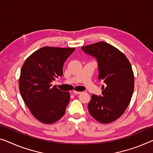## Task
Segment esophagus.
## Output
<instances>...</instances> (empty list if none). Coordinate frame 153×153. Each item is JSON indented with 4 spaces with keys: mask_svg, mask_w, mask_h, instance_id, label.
I'll list each match as a JSON object with an SVG mask.
<instances>
[{
    "mask_svg": "<svg viewBox=\"0 0 153 153\" xmlns=\"http://www.w3.org/2000/svg\"><path fill=\"white\" fill-rule=\"evenodd\" d=\"M82 92L81 91H74V94H76V95H78V94H80Z\"/></svg>",
    "mask_w": 153,
    "mask_h": 153,
    "instance_id": "34e87169",
    "label": "esophagus"
}]
</instances>
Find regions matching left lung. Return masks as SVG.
Segmentation results:
<instances>
[{"label": "left lung", "mask_w": 153, "mask_h": 153, "mask_svg": "<svg viewBox=\"0 0 153 153\" xmlns=\"http://www.w3.org/2000/svg\"><path fill=\"white\" fill-rule=\"evenodd\" d=\"M84 53L96 58L99 80L104 81L102 95L93 94L88 112L97 122L108 124L118 119L131 102L134 74L128 58L117 48L105 42L84 46Z\"/></svg>", "instance_id": "left-lung-1"}]
</instances>
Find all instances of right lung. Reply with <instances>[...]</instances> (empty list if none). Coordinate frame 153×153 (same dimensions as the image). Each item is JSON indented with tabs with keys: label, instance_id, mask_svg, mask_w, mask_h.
I'll return each instance as SVG.
<instances>
[{
	"label": "right lung",
	"instance_id": "right-lung-1",
	"mask_svg": "<svg viewBox=\"0 0 153 153\" xmlns=\"http://www.w3.org/2000/svg\"><path fill=\"white\" fill-rule=\"evenodd\" d=\"M75 48L45 47L27 58L19 79V90L25 103L40 122L52 124L65 113L69 92L52 86L63 74V65Z\"/></svg>",
	"mask_w": 153,
	"mask_h": 153
}]
</instances>
